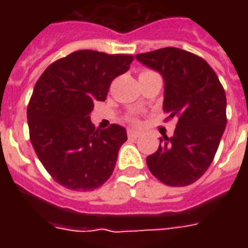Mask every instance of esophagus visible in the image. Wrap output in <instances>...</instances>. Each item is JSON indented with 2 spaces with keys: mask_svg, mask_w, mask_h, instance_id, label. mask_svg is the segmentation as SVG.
Segmentation results:
<instances>
[{
  "mask_svg": "<svg viewBox=\"0 0 248 248\" xmlns=\"http://www.w3.org/2000/svg\"><path fill=\"white\" fill-rule=\"evenodd\" d=\"M127 135H128V138H131V139H136V138H139L140 136V132L130 128V130H127Z\"/></svg>",
  "mask_w": 248,
  "mask_h": 248,
  "instance_id": "34e87169",
  "label": "esophagus"
}]
</instances>
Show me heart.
Segmentation results:
<instances>
[{
  "label": "heart",
  "mask_w": 248,
  "mask_h": 248,
  "mask_svg": "<svg viewBox=\"0 0 248 248\" xmlns=\"http://www.w3.org/2000/svg\"><path fill=\"white\" fill-rule=\"evenodd\" d=\"M145 72H151V71H144V72H141V73H145ZM130 121H131V122H134V124H136L135 118H130Z\"/></svg>",
  "instance_id": "obj_1"
}]
</instances>
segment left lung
<instances>
[{"mask_svg":"<svg viewBox=\"0 0 248 248\" xmlns=\"http://www.w3.org/2000/svg\"><path fill=\"white\" fill-rule=\"evenodd\" d=\"M136 59L162 75L166 120H177L172 138H161L147 157L148 167L166 185L193 184L211 165L227 126L225 91L206 60L181 48H159Z\"/></svg>","mask_w":248,"mask_h":248,"instance_id":"left-lung-1","label":"left lung"}]
</instances>
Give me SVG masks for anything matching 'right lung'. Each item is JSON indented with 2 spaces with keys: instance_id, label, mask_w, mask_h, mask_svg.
<instances>
[{
  "instance_id": "right-lung-1",
  "label": "right lung",
  "mask_w": 248,
  "mask_h": 248,
  "mask_svg": "<svg viewBox=\"0 0 248 248\" xmlns=\"http://www.w3.org/2000/svg\"><path fill=\"white\" fill-rule=\"evenodd\" d=\"M132 60V55L79 50L50 64L34 85L27 109L31 143L64 188L89 192L112 175L127 134L118 124L95 130L90 113Z\"/></svg>"
}]
</instances>
